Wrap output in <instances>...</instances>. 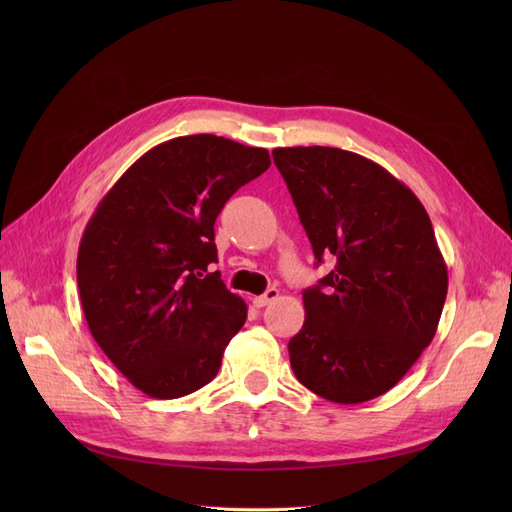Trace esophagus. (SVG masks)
<instances>
[{"instance_id":"1","label":"esophagus","mask_w":512,"mask_h":512,"mask_svg":"<svg viewBox=\"0 0 512 512\" xmlns=\"http://www.w3.org/2000/svg\"><path fill=\"white\" fill-rule=\"evenodd\" d=\"M277 297H280V290H277V288H269L265 294H260V297H254V305H256V307H265V305L273 303Z\"/></svg>"}]
</instances>
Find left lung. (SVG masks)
Masks as SVG:
<instances>
[{"instance_id":"obj_1","label":"left lung","mask_w":512,"mask_h":512,"mask_svg":"<svg viewBox=\"0 0 512 512\" xmlns=\"http://www.w3.org/2000/svg\"><path fill=\"white\" fill-rule=\"evenodd\" d=\"M280 170L318 262L288 342L297 380L335 404H363L408 374L436 335L446 262L421 200L389 170L335 147H277Z\"/></svg>"}]
</instances>
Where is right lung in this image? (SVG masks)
<instances>
[{
  "label": "right lung",
  "mask_w": 512,
  "mask_h": 512,
  "mask_svg": "<svg viewBox=\"0 0 512 512\" xmlns=\"http://www.w3.org/2000/svg\"><path fill=\"white\" fill-rule=\"evenodd\" d=\"M271 166L267 149L177 136L123 173L85 226L76 258L83 314L138 391L177 399L209 384L247 318L222 282L213 224Z\"/></svg>",
  "instance_id": "1"
}]
</instances>
